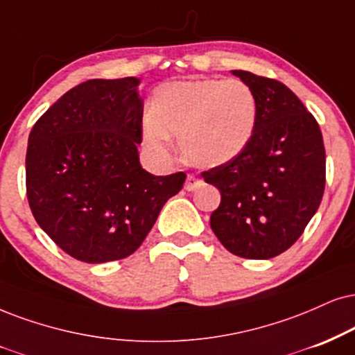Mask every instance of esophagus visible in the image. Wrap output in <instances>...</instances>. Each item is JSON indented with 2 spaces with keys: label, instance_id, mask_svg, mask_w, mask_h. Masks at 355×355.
<instances>
[{
  "label": "esophagus",
  "instance_id": "34e87169",
  "mask_svg": "<svg viewBox=\"0 0 355 355\" xmlns=\"http://www.w3.org/2000/svg\"><path fill=\"white\" fill-rule=\"evenodd\" d=\"M200 186H202V181H200L199 178L192 176V174H189V176H187L186 184H184V189H186V191H196V189H198V187H200Z\"/></svg>",
  "mask_w": 355,
  "mask_h": 355
}]
</instances>
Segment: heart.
<instances>
[{
	"mask_svg": "<svg viewBox=\"0 0 355 355\" xmlns=\"http://www.w3.org/2000/svg\"><path fill=\"white\" fill-rule=\"evenodd\" d=\"M258 120V100L242 80L186 78L157 87L143 137L163 150L179 138L186 163L218 168L239 157L250 144Z\"/></svg>",
	"mask_w": 355,
	"mask_h": 355,
	"instance_id": "1",
	"label": "heart"
}]
</instances>
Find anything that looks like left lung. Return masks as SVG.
<instances>
[{
  "mask_svg": "<svg viewBox=\"0 0 355 355\" xmlns=\"http://www.w3.org/2000/svg\"><path fill=\"white\" fill-rule=\"evenodd\" d=\"M258 100L250 144L224 166L202 173L220 191L211 227L234 255L268 260L291 247L324 194L326 151L318 121L282 82L232 71Z\"/></svg>",
  "mask_w": 355,
  "mask_h": 355,
  "instance_id": "8db88e82",
  "label": "left lung"
}]
</instances>
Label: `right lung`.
I'll use <instances>...</instances> for the list:
<instances>
[{
	"label": "right lung",
	"instance_id": "right-lung-1",
	"mask_svg": "<svg viewBox=\"0 0 355 355\" xmlns=\"http://www.w3.org/2000/svg\"><path fill=\"white\" fill-rule=\"evenodd\" d=\"M139 78H94L64 94L36 121L26 153V191L39 227L85 263L138 250L184 173L141 168Z\"/></svg>",
	"mask_w": 355,
	"mask_h": 355
}]
</instances>
